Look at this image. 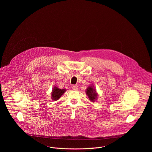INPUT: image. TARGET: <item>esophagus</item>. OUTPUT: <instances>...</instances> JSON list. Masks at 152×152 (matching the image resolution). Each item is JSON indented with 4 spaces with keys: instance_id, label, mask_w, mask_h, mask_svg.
Here are the masks:
<instances>
[{
    "instance_id": "esophagus-1",
    "label": "esophagus",
    "mask_w": 152,
    "mask_h": 152,
    "mask_svg": "<svg viewBox=\"0 0 152 152\" xmlns=\"http://www.w3.org/2000/svg\"><path fill=\"white\" fill-rule=\"evenodd\" d=\"M72 89L73 90H78V86H77V85H72Z\"/></svg>"
}]
</instances>
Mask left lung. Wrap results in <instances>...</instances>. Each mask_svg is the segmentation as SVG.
I'll return each mask as SVG.
<instances>
[{
    "instance_id": "8db88e82",
    "label": "left lung",
    "mask_w": 152,
    "mask_h": 152,
    "mask_svg": "<svg viewBox=\"0 0 152 152\" xmlns=\"http://www.w3.org/2000/svg\"><path fill=\"white\" fill-rule=\"evenodd\" d=\"M86 95H87V96H88L91 102H94V100L97 99V93H96V90L94 89L93 86H88L87 90H86Z\"/></svg>"
}]
</instances>
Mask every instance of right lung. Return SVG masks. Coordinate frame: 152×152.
Instances as JSON below:
<instances>
[{
  "label": "right lung",
  "instance_id": "1",
  "mask_svg": "<svg viewBox=\"0 0 152 152\" xmlns=\"http://www.w3.org/2000/svg\"><path fill=\"white\" fill-rule=\"evenodd\" d=\"M65 91H66V90L64 89H59L58 87H56V86H55L52 92V100L55 101L58 100L61 97V96L65 93Z\"/></svg>",
  "mask_w": 152,
  "mask_h": 152
}]
</instances>
